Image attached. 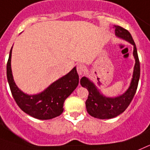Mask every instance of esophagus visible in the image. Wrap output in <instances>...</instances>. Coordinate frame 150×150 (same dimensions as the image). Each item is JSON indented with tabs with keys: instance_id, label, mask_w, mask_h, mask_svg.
<instances>
[{
	"instance_id": "obj_1",
	"label": "esophagus",
	"mask_w": 150,
	"mask_h": 150,
	"mask_svg": "<svg viewBox=\"0 0 150 150\" xmlns=\"http://www.w3.org/2000/svg\"><path fill=\"white\" fill-rule=\"evenodd\" d=\"M77 71L80 75H83L86 71L85 66L82 64H79L77 66Z\"/></svg>"
}]
</instances>
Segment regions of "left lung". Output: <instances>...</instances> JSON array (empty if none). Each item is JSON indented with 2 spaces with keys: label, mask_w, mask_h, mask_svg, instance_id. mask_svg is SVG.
Returning <instances> with one entry per match:
<instances>
[{
  "label": "left lung",
  "mask_w": 150,
  "mask_h": 150,
  "mask_svg": "<svg viewBox=\"0 0 150 150\" xmlns=\"http://www.w3.org/2000/svg\"><path fill=\"white\" fill-rule=\"evenodd\" d=\"M115 35L127 41L134 45V57L135 58V66L133 74V79L131 85L125 93L119 97L109 98L103 96L99 92L96 86L91 82L86 77L81 79L80 83L82 87L87 88L89 92L88 97L85 102L87 111L91 116L100 119H108L118 116V115L123 112L130 105L134 97L138 82L140 79V61L138 58L137 50L136 45L133 40L130 32L125 28L118 25H115Z\"/></svg>",
  "instance_id": "left-lung-1"
}]
</instances>
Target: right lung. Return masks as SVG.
<instances>
[{
  "instance_id": "obj_1",
  "label": "right lung",
  "mask_w": 150,
  "mask_h": 150,
  "mask_svg": "<svg viewBox=\"0 0 150 150\" xmlns=\"http://www.w3.org/2000/svg\"><path fill=\"white\" fill-rule=\"evenodd\" d=\"M11 53L12 48L6 63V76L13 97L19 107L31 116L41 120L60 115L63 112L64 101L79 84L76 68H73L67 75L56 81L41 93L28 95L22 92L14 82L10 64Z\"/></svg>"
}]
</instances>
